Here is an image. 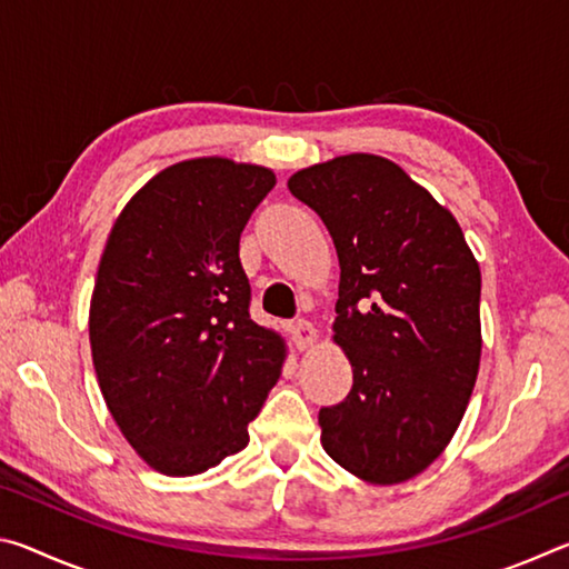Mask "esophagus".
I'll return each instance as SVG.
<instances>
[{
  "mask_svg": "<svg viewBox=\"0 0 569 569\" xmlns=\"http://www.w3.org/2000/svg\"><path fill=\"white\" fill-rule=\"evenodd\" d=\"M291 339H293V343H296V349H308V346H313L316 343V329H313V323L311 321H306V319H296L293 323H291Z\"/></svg>",
  "mask_w": 569,
  "mask_h": 569,
  "instance_id": "obj_1",
  "label": "esophagus"
}]
</instances>
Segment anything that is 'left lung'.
<instances>
[{"label":"left lung","instance_id":"obj_1","mask_svg":"<svg viewBox=\"0 0 569 569\" xmlns=\"http://www.w3.org/2000/svg\"><path fill=\"white\" fill-rule=\"evenodd\" d=\"M288 190L319 213L339 253L333 341L349 397L319 411L321 445L371 485L417 477L455 437L475 389L479 263L459 223L397 162L341 156Z\"/></svg>","mask_w":569,"mask_h":569}]
</instances>
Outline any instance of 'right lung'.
<instances>
[{
  "label": "right lung",
  "mask_w": 569,
  "mask_h": 569,
  "mask_svg": "<svg viewBox=\"0 0 569 569\" xmlns=\"http://www.w3.org/2000/svg\"><path fill=\"white\" fill-rule=\"evenodd\" d=\"M276 176L196 158L134 192L110 230L90 301L104 403L130 447L168 477L216 467L281 377L286 343L250 319L240 233Z\"/></svg>",
  "instance_id": "right-lung-1"
}]
</instances>
